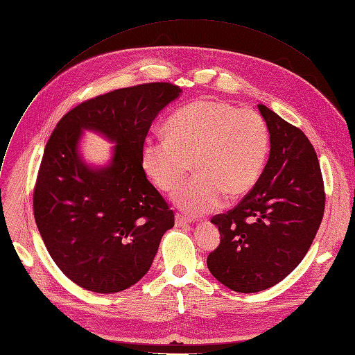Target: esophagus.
I'll use <instances>...</instances> for the list:
<instances>
[{"mask_svg":"<svg viewBox=\"0 0 355 355\" xmlns=\"http://www.w3.org/2000/svg\"><path fill=\"white\" fill-rule=\"evenodd\" d=\"M175 223H176V226H179V227H185V226H189L191 218H188V217H185V216H182V214H176Z\"/></svg>","mask_w":355,"mask_h":355,"instance_id":"esophagus-1","label":"esophagus"}]
</instances>
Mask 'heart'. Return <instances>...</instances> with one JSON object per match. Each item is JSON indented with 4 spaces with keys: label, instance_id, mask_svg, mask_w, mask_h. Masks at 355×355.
Masks as SVG:
<instances>
[{
    "label": "heart",
    "instance_id": "obj_1",
    "mask_svg": "<svg viewBox=\"0 0 355 355\" xmlns=\"http://www.w3.org/2000/svg\"><path fill=\"white\" fill-rule=\"evenodd\" d=\"M168 135L146 138L141 162L162 191L173 189L193 162L195 175L172 193L173 202L191 216H202L223 204L226 193L242 197L259 182L270 133L254 110L223 101L200 100L180 108L167 123Z\"/></svg>",
    "mask_w": 355,
    "mask_h": 355
}]
</instances>
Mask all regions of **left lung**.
I'll list each match as a JSON object with an SVG mask.
<instances>
[{
	"label": "left lung",
	"instance_id": "left-lung-1",
	"mask_svg": "<svg viewBox=\"0 0 355 355\" xmlns=\"http://www.w3.org/2000/svg\"><path fill=\"white\" fill-rule=\"evenodd\" d=\"M259 110L270 133L267 164L234 210L211 218L222 239L207 257L218 282L242 294L272 288L294 270L324 211L323 179L311 142L264 104Z\"/></svg>",
	"mask_w": 355,
	"mask_h": 355
}]
</instances>
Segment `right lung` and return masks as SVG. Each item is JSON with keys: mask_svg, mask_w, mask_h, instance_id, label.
I'll list each match as a JSON object with an SVG mask.
<instances>
[{"mask_svg": "<svg viewBox=\"0 0 355 355\" xmlns=\"http://www.w3.org/2000/svg\"><path fill=\"white\" fill-rule=\"evenodd\" d=\"M180 94L162 82L100 95L70 110L48 139L33 214L51 259L80 288L114 294L135 285L175 226L173 210L146 179L141 153L154 119ZM85 130L115 144L107 165L83 158Z\"/></svg>", "mask_w": 355, "mask_h": 355, "instance_id": "obj_1", "label": "right lung"}]
</instances>
